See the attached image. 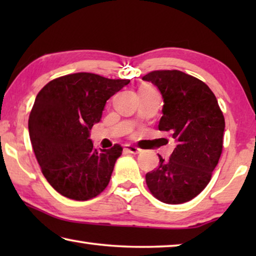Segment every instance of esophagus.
Returning a JSON list of instances; mask_svg holds the SVG:
<instances>
[{
	"label": "esophagus",
	"mask_w": 256,
	"mask_h": 256,
	"mask_svg": "<svg viewBox=\"0 0 256 256\" xmlns=\"http://www.w3.org/2000/svg\"><path fill=\"white\" fill-rule=\"evenodd\" d=\"M125 151L128 154H140L141 152V149L136 148V146H125Z\"/></svg>",
	"instance_id": "obj_1"
}]
</instances>
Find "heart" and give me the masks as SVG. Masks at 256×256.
Listing matches in <instances>:
<instances>
[{
    "mask_svg": "<svg viewBox=\"0 0 256 256\" xmlns=\"http://www.w3.org/2000/svg\"><path fill=\"white\" fill-rule=\"evenodd\" d=\"M144 88H146V86H144V88H141V89H144Z\"/></svg>",
    "mask_w": 256,
    "mask_h": 256,
    "instance_id": "heart-1",
    "label": "heart"
}]
</instances>
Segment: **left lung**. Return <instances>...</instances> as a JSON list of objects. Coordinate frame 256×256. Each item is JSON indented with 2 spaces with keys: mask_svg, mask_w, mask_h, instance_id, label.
I'll return each mask as SVG.
<instances>
[{
  "mask_svg": "<svg viewBox=\"0 0 256 256\" xmlns=\"http://www.w3.org/2000/svg\"><path fill=\"white\" fill-rule=\"evenodd\" d=\"M158 88L164 99L160 131H167L177 146L170 159L146 172L154 198L180 204L209 184L222 151L224 118L214 92L204 82L177 70L152 71L142 78Z\"/></svg>",
  "mask_w": 256,
  "mask_h": 256,
  "instance_id": "left-lung-1",
  "label": "left lung"
}]
</instances>
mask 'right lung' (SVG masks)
Instances as JSON below:
<instances>
[{"mask_svg": "<svg viewBox=\"0 0 256 256\" xmlns=\"http://www.w3.org/2000/svg\"><path fill=\"white\" fill-rule=\"evenodd\" d=\"M128 84L80 72L38 92L28 120L30 141L45 178L63 196L86 201L107 188L123 149H96L90 130L100 122L108 99Z\"/></svg>", "mask_w": 256, "mask_h": 256, "instance_id": "right-lung-1", "label": "right lung"}]
</instances>
